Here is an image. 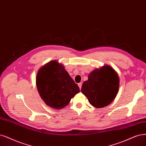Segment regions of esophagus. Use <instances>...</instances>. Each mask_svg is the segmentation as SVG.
<instances>
[{"label": "esophagus", "mask_w": 146, "mask_h": 146, "mask_svg": "<svg viewBox=\"0 0 146 146\" xmlns=\"http://www.w3.org/2000/svg\"><path fill=\"white\" fill-rule=\"evenodd\" d=\"M78 86H79V88H80V89H81V87H82V83H81V82L79 83V84H78Z\"/></svg>", "instance_id": "obj_1"}]
</instances>
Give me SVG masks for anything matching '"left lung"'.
I'll return each instance as SVG.
<instances>
[{
  "label": "left lung",
  "mask_w": 146,
  "mask_h": 146,
  "mask_svg": "<svg viewBox=\"0 0 146 146\" xmlns=\"http://www.w3.org/2000/svg\"><path fill=\"white\" fill-rule=\"evenodd\" d=\"M82 84L81 91L93 106L100 108L110 105L119 90L120 79L109 65L95 69Z\"/></svg>",
  "instance_id": "1"
}]
</instances>
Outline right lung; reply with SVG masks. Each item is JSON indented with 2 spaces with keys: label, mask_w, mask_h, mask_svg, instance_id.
Wrapping results in <instances>:
<instances>
[{
  "label": "right lung",
  "mask_w": 146,
  "mask_h": 146,
  "mask_svg": "<svg viewBox=\"0 0 146 146\" xmlns=\"http://www.w3.org/2000/svg\"><path fill=\"white\" fill-rule=\"evenodd\" d=\"M36 85L45 104L55 110L66 106L80 91L78 85L70 76L63 65L56 60L48 62L38 70Z\"/></svg>",
  "instance_id": "obj_1"
}]
</instances>
